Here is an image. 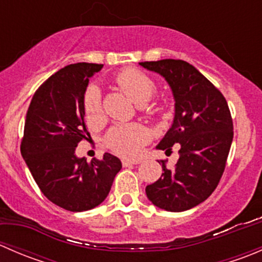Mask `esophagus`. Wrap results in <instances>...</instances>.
Listing matches in <instances>:
<instances>
[{
  "label": "esophagus",
  "instance_id": "obj_1",
  "mask_svg": "<svg viewBox=\"0 0 262 262\" xmlns=\"http://www.w3.org/2000/svg\"><path fill=\"white\" fill-rule=\"evenodd\" d=\"M138 163H141V160H123V166L124 167H128V166H132V165H138Z\"/></svg>",
  "mask_w": 262,
  "mask_h": 262
}]
</instances>
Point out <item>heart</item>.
<instances>
[{"instance_id": "obj_1", "label": "heart", "mask_w": 262, "mask_h": 262, "mask_svg": "<svg viewBox=\"0 0 262 262\" xmlns=\"http://www.w3.org/2000/svg\"><path fill=\"white\" fill-rule=\"evenodd\" d=\"M116 83L137 104L149 101L156 92L155 82L144 73L136 70H125L116 76ZM83 110L87 119L96 121L101 118V94L97 86H90L84 94ZM149 133L139 124L116 125L109 130L106 142L115 152L125 157H136L142 146L148 141Z\"/></svg>"}]
</instances>
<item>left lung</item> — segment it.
I'll list each match as a JSON object with an SVG mask.
<instances>
[{"mask_svg":"<svg viewBox=\"0 0 262 262\" xmlns=\"http://www.w3.org/2000/svg\"><path fill=\"white\" fill-rule=\"evenodd\" d=\"M165 78L175 100V116L157 149L179 144L175 170L162 163V176L148 185L153 205L184 212L207 200L223 175L233 141V123L226 99L194 66L180 59L139 63Z\"/></svg>","mask_w":262,"mask_h":262,"instance_id":"left-lung-1","label":"left lung"}]
</instances>
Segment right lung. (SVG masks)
Instances as JSON below:
<instances>
[{"label": "right lung", "mask_w": 262, "mask_h": 262, "mask_svg": "<svg viewBox=\"0 0 262 262\" xmlns=\"http://www.w3.org/2000/svg\"><path fill=\"white\" fill-rule=\"evenodd\" d=\"M104 64L66 66L44 82L31 99L25 119L21 155L44 195L70 212L97 207L112 189L121 162L104 153L102 160L76 156L90 133L83 99L89 81Z\"/></svg>", "instance_id": "1"}]
</instances>
